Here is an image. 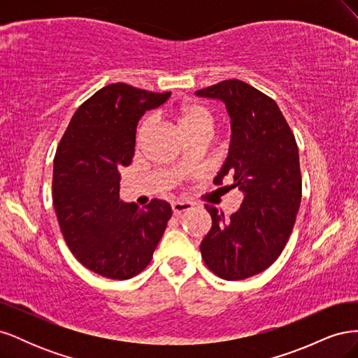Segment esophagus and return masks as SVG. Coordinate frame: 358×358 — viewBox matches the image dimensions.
Instances as JSON below:
<instances>
[{
  "label": "esophagus",
  "instance_id": "esophagus-1",
  "mask_svg": "<svg viewBox=\"0 0 358 358\" xmlns=\"http://www.w3.org/2000/svg\"><path fill=\"white\" fill-rule=\"evenodd\" d=\"M191 208H192L191 203H185V201H175V203H171L173 213H175L176 216L182 215L183 212H187V210H191Z\"/></svg>",
  "mask_w": 358,
  "mask_h": 358
}]
</instances>
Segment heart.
<instances>
[{
    "instance_id": "heart-1",
    "label": "heart",
    "mask_w": 358,
    "mask_h": 358,
    "mask_svg": "<svg viewBox=\"0 0 358 358\" xmlns=\"http://www.w3.org/2000/svg\"><path fill=\"white\" fill-rule=\"evenodd\" d=\"M176 119L180 125V128L183 129L189 138L194 137H212L213 131H215V124L216 119L213 112L206 107L204 104L200 103H185L182 104L178 112H176ZM150 125H152V117L148 116L145 117L142 124H140L138 129H137V143H142Z\"/></svg>"
}]
</instances>
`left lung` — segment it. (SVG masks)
Returning <instances> with one entry per match:
<instances>
[{
	"label": "left lung",
	"instance_id": "1",
	"mask_svg": "<svg viewBox=\"0 0 358 358\" xmlns=\"http://www.w3.org/2000/svg\"><path fill=\"white\" fill-rule=\"evenodd\" d=\"M196 94L224 101L231 117L230 152L213 182L233 175V187L243 192L230 218L204 206L212 227L201 257L222 279L251 278L276 262L294 227L301 200L299 148L275 100L254 86L231 79Z\"/></svg>",
	"mask_w": 358,
	"mask_h": 358
}]
</instances>
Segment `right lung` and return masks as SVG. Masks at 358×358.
<instances>
[{
  "label": "right lung",
  "mask_w": 358,
  "mask_h": 358,
  "mask_svg": "<svg viewBox=\"0 0 358 358\" xmlns=\"http://www.w3.org/2000/svg\"><path fill=\"white\" fill-rule=\"evenodd\" d=\"M170 94L107 85L76 110L58 145L52 197L61 233L78 262L104 278L145 270L171 218L164 200L138 209L119 199V170L131 164L140 117Z\"/></svg>",
  "instance_id": "add662e5"
}]
</instances>
